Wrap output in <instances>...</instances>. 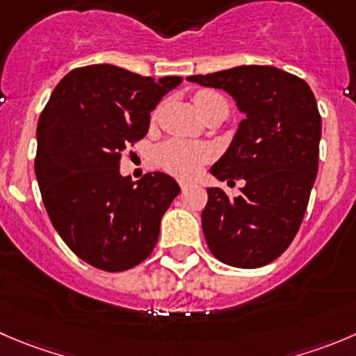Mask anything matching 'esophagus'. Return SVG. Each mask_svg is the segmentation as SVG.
<instances>
[{
    "instance_id": "1",
    "label": "esophagus",
    "mask_w": 356,
    "mask_h": 356,
    "mask_svg": "<svg viewBox=\"0 0 356 356\" xmlns=\"http://www.w3.org/2000/svg\"><path fill=\"white\" fill-rule=\"evenodd\" d=\"M179 186H181V189L182 191H184V189H188V188H191L193 186V181H188V179H179Z\"/></svg>"
}]
</instances>
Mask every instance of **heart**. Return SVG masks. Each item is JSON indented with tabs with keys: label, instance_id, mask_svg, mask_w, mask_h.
<instances>
[{
	"label": "heart",
	"instance_id": "b5f03b06",
	"mask_svg": "<svg viewBox=\"0 0 356 356\" xmlns=\"http://www.w3.org/2000/svg\"><path fill=\"white\" fill-rule=\"evenodd\" d=\"M195 104L202 115L210 109H222L227 113V101L222 95L210 90H202L195 95ZM213 158V149L207 144H193L186 140H168L158 151L161 167L177 177H193Z\"/></svg>",
	"mask_w": 356,
	"mask_h": 356
}]
</instances>
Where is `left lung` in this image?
Returning <instances> with one entry per match:
<instances>
[{
	"label": "left lung",
	"instance_id": "left-lung-1",
	"mask_svg": "<svg viewBox=\"0 0 356 356\" xmlns=\"http://www.w3.org/2000/svg\"><path fill=\"white\" fill-rule=\"evenodd\" d=\"M188 81L222 88L247 118L210 168L219 181L243 179L236 198L209 188L202 212L213 257L254 270L280 257L305 219L318 172L322 116L305 79L271 65H238Z\"/></svg>",
	"mask_w": 356,
	"mask_h": 356
}]
</instances>
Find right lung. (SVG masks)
Wrapping results in <instances>:
<instances>
[{"mask_svg": "<svg viewBox=\"0 0 356 356\" xmlns=\"http://www.w3.org/2000/svg\"><path fill=\"white\" fill-rule=\"evenodd\" d=\"M181 81L85 65L60 79L41 111L34 172L44 209L65 245L97 270L118 273L146 261L181 193L161 172L137 182L120 175L123 153L146 136L151 111Z\"/></svg>", "mask_w": 356, "mask_h": 356, "instance_id": "1", "label": "right lung"}]
</instances>
